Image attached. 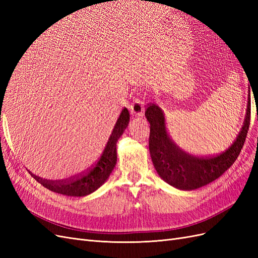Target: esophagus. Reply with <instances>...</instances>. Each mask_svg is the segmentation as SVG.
I'll list each match as a JSON object with an SVG mask.
<instances>
[{
  "label": "esophagus",
  "instance_id": "esophagus-1",
  "mask_svg": "<svg viewBox=\"0 0 258 258\" xmlns=\"http://www.w3.org/2000/svg\"><path fill=\"white\" fill-rule=\"evenodd\" d=\"M129 108H130V113L134 116H137V117L143 116L144 103L142 102V100L135 99L134 102L129 105Z\"/></svg>",
  "mask_w": 258,
  "mask_h": 258
}]
</instances>
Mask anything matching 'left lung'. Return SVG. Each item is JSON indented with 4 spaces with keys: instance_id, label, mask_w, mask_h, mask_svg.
Returning a JSON list of instances; mask_svg holds the SVG:
<instances>
[{
    "instance_id": "obj_1",
    "label": "left lung",
    "mask_w": 258,
    "mask_h": 258,
    "mask_svg": "<svg viewBox=\"0 0 258 258\" xmlns=\"http://www.w3.org/2000/svg\"><path fill=\"white\" fill-rule=\"evenodd\" d=\"M145 117L151 124L150 147L154 167L163 181L182 190H192L220 177L236 161L245 142L251 119V95H247V108L237 139L224 153L208 157L187 154L169 137L165 115L154 103L147 104Z\"/></svg>"
}]
</instances>
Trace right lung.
<instances>
[{
	"label": "right lung",
	"instance_id": "right-lung-1",
	"mask_svg": "<svg viewBox=\"0 0 258 258\" xmlns=\"http://www.w3.org/2000/svg\"><path fill=\"white\" fill-rule=\"evenodd\" d=\"M129 119V112L124 107L115 123L112 135L108 139L102 155L100 156L96 165L89 168L86 172L67 179H62V181H48V179H43L31 172L30 174L38 183H41L44 187L51 191L73 197L87 196V195L97 190L100 186H102L112 173L117 161L116 143L124 129L127 128Z\"/></svg>",
	"mask_w": 258,
	"mask_h": 258
}]
</instances>
